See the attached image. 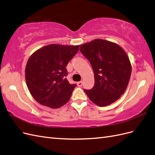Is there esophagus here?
<instances>
[{
	"label": "esophagus",
	"mask_w": 155,
	"mask_h": 155,
	"mask_svg": "<svg viewBox=\"0 0 155 155\" xmlns=\"http://www.w3.org/2000/svg\"><path fill=\"white\" fill-rule=\"evenodd\" d=\"M77 85H78V87H81L83 85V82L82 81H79V82L77 83Z\"/></svg>",
	"instance_id": "esophagus-1"
}]
</instances>
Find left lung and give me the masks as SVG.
<instances>
[{"mask_svg":"<svg viewBox=\"0 0 155 155\" xmlns=\"http://www.w3.org/2000/svg\"><path fill=\"white\" fill-rule=\"evenodd\" d=\"M81 54L89 61L94 74V85L84 90L93 103L109 105L125 92L131 74V65L125 51L110 41L95 39L80 46Z\"/></svg>","mask_w":155,"mask_h":155,"instance_id":"left-lung-1","label":"left lung"}]
</instances>
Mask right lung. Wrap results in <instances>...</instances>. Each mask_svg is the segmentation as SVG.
<instances>
[{"label": "right lung", "mask_w": 155, "mask_h": 155, "mask_svg": "<svg viewBox=\"0 0 155 155\" xmlns=\"http://www.w3.org/2000/svg\"><path fill=\"white\" fill-rule=\"evenodd\" d=\"M79 47L52 44L30 56L25 69L26 81L31 96L40 104L58 109L69 101L76 84L69 83L66 67Z\"/></svg>", "instance_id": "right-lung-1"}]
</instances>
